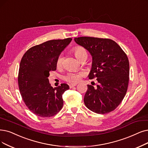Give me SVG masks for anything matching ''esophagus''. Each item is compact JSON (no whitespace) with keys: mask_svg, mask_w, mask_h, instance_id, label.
Returning a JSON list of instances; mask_svg holds the SVG:
<instances>
[{"mask_svg":"<svg viewBox=\"0 0 148 148\" xmlns=\"http://www.w3.org/2000/svg\"><path fill=\"white\" fill-rule=\"evenodd\" d=\"M76 85H77L76 84H69V87H70V88H72V87L76 86Z\"/></svg>","mask_w":148,"mask_h":148,"instance_id":"obj_1","label":"esophagus"}]
</instances>
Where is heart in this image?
Listing matches in <instances>:
<instances>
[{
    "mask_svg": "<svg viewBox=\"0 0 148 148\" xmlns=\"http://www.w3.org/2000/svg\"><path fill=\"white\" fill-rule=\"evenodd\" d=\"M73 52L76 58L79 60L84 55L87 54L86 50L81 46L75 47L73 49ZM62 61L63 57L62 55H60L57 59L56 66L58 67H60L62 64ZM83 76L84 73L82 72H69L64 76V79L70 83H76Z\"/></svg>",
    "mask_w": 148,
    "mask_h": 148,
    "instance_id": "b5f03b06",
    "label": "heart"
}]
</instances>
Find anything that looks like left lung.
Returning <instances> with one entry per match:
<instances>
[{
    "instance_id": "left-lung-1",
    "label": "left lung",
    "mask_w": 148,
    "mask_h": 148,
    "mask_svg": "<svg viewBox=\"0 0 148 148\" xmlns=\"http://www.w3.org/2000/svg\"><path fill=\"white\" fill-rule=\"evenodd\" d=\"M74 40L92 55L88 78H97L98 81L96 88L87 85L84 104L97 114L109 113L119 106L126 95L129 79L127 56L113 40L86 36Z\"/></svg>"
}]
</instances>
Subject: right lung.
I'll list each match as a JSON object with an SVG mask.
<instances>
[{"instance_id":"1","label":"right lung","mask_w":148,"mask_h":148,"mask_svg":"<svg viewBox=\"0 0 148 148\" xmlns=\"http://www.w3.org/2000/svg\"><path fill=\"white\" fill-rule=\"evenodd\" d=\"M72 38L50 40L29 49L20 63L18 84L25 105L32 112L41 117L55 115L63 106L62 94L67 84L53 88L48 77L56 70V61Z\"/></svg>"}]
</instances>
